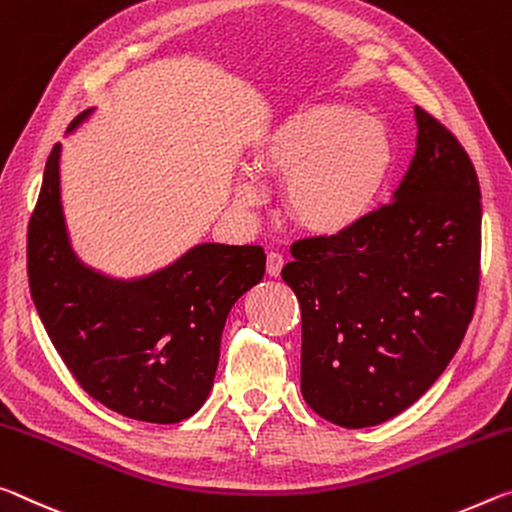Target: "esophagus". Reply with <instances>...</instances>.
I'll return each mask as SVG.
<instances>
[{
	"mask_svg": "<svg viewBox=\"0 0 512 512\" xmlns=\"http://www.w3.org/2000/svg\"><path fill=\"white\" fill-rule=\"evenodd\" d=\"M281 270H283V256L276 254V251H270V254H267V274L279 276Z\"/></svg>",
	"mask_w": 512,
	"mask_h": 512,
	"instance_id": "34e87169",
	"label": "esophagus"
}]
</instances>
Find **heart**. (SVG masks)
Returning <instances> with one entry per match:
<instances>
[{
	"label": "heart",
	"instance_id": "heart-1",
	"mask_svg": "<svg viewBox=\"0 0 512 512\" xmlns=\"http://www.w3.org/2000/svg\"><path fill=\"white\" fill-rule=\"evenodd\" d=\"M254 172L286 179L283 217L295 229L335 238L363 220L392 170V142L383 124L360 108L313 102L292 108L267 129L254 149ZM240 204L261 199V186L245 177Z\"/></svg>",
	"mask_w": 512,
	"mask_h": 512
}]
</instances>
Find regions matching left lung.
I'll use <instances>...</instances> for the list:
<instances>
[{"mask_svg": "<svg viewBox=\"0 0 512 512\" xmlns=\"http://www.w3.org/2000/svg\"><path fill=\"white\" fill-rule=\"evenodd\" d=\"M417 149L392 204L292 245L301 395L345 429L413 406L465 338L479 292L481 188L454 133L415 106Z\"/></svg>", "mask_w": 512, "mask_h": 512, "instance_id": "left-lung-1", "label": "left lung"}]
</instances>
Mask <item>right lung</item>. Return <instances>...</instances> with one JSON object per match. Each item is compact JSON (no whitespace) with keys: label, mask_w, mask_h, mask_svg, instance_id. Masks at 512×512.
<instances>
[{"label":"right lung","mask_w":512,"mask_h":512,"mask_svg":"<svg viewBox=\"0 0 512 512\" xmlns=\"http://www.w3.org/2000/svg\"><path fill=\"white\" fill-rule=\"evenodd\" d=\"M27 272L49 340L81 388L131 420L174 424L195 415L211 392L226 317L261 283L265 251L201 242L138 279L92 270L67 233L58 142L29 220Z\"/></svg>","instance_id":"right-lung-1"}]
</instances>
